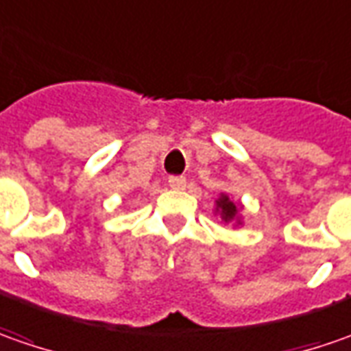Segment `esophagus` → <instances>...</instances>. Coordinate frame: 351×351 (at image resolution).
I'll return each instance as SVG.
<instances>
[{"instance_id":"1","label":"esophagus","mask_w":351,"mask_h":351,"mask_svg":"<svg viewBox=\"0 0 351 351\" xmlns=\"http://www.w3.org/2000/svg\"><path fill=\"white\" fill-rule=\"evenodd\" d=\"M169 186L173 190H184L186 188V178L184 176H171L169 178Z\"/></svg>"}]
</instances>
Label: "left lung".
<instances>
[{"label":"left lung","mask_w":351,"mask_h":351,"mask_svg":"<svg viewBox=\"0 0 351 351\" xmlns=\"http://www.w3.org/2000/svg\"><path fill=\"white\" fill-rule=\"evenodd\" d=\"M213 213H217L225 223L233 225V229H237L239 225H243V204L231 198L227 192H221L215 198Z\"/></svg>","instance_id":"left-lung-1"}]
</instances>
